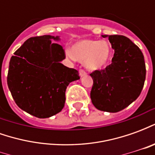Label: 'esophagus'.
Here are the masks:
<instances>
[{
	"mask_svg": "<svg viewBox=\"0 0 155 155\" xmlns=\"http://www.w3.org/2000/svg\"><path fill=\"white\" fill-rule=\"evenodd\" d=\"M79 73H80V76H81V77L85 76V75L87 74V73H86V72H85V71H84V70H80V71H79Z\"/></svg>",
	"mask_w": 155,
	"mask_h": 155,
	"instance_id": "1",
	"label": "esophagus"
}]
</instances>
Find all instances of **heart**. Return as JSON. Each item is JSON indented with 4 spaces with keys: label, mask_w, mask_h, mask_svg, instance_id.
Returning a JSON list of instances; mask_svg holds the SVG:
<instances>
[{
    "label": "heart",
    "mask_w": 155,
    "mask_h": 155,
    "mask_svg": "<svg viewBox=\"0 0 155 155\" xmlns=\"http://www.w3.org/2000/svg\"><path fill=\"white\" fill-rule=\"evenodd\" d=\"M70 59L84 63L90 71H100L104 69L110 59L111 51L106 41L85 39L74 43L71 51H66Z\"/></svg>",
    "instance_id": "obj_1"
}]
</instances>
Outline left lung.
Masks as SVG:
<instances>
[{"label": "left lung", "instance_id": "8db88e82", "mask_svg": "<svg viewBox=\"0 0 155 155\" xmlns=\"http://www.w3.org/2000/svg\"><path fill=\"white\" fill-rule=\"evenodd\" d=\"M109 38L114 50L112 63L102 71L92 72L91 101L99 110L116 113L140 96L146 69L143 53L124 35H102Z\"/></svg>", "mask_w": 155, "mask_h": 155}]
</instances>
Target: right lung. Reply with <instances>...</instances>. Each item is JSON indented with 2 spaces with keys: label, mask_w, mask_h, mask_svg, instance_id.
<instances>
[{
  "label": "right lung",
  "mask_w": 155,
  "mask_h": 155,
  "mask_svg": "<svg viewBox=\"0 0 155 155\" xmlns=\"http://www.w3.org/2000/svg\"><path fill=\"white\" fill-rule=\"evenodd\" d=\"M60 36L28 39L12 55L7 74L8 88L22 110L45 119L62 110L69 84L80 79L76 70L61 64L64 52Z\"/></svg>",
  "instance_id": "obj_1"
}]
</instances>
